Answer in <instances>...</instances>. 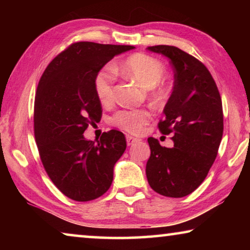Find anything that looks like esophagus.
<instances>
[{"mask_svg": "<svg viewBox=\"0 0 250 250\" xmlns=\"http://www.w3.org/2000/svg\"><path fill=\"white\" fill-rule=\"evenodd\" d=\"M139 141H140V140H139V139H137V138L131 137V135H126V143H128V146H133L134 143H137Z\"/></svg>", "mask_w": 250, "mask_h": 250, "instance_id": "esophagus-1", "label": "esophagus"}]
</instances>
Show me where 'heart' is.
Wrapping results in <instances>:
<instances>
[{"instance_id": "obj_1", "label": "heart", "mask_w": 250, "mask_h": 250, "mask_svg": "<svg viewBox=\"0 0 250 250\" xmlns=\"http://www.w3.org/2000/svg\"><path fill=\"white\" fill-rule=\"evenodd\" d=\"M121 70L146 88L153 87L164 76V67L161 62L146 54L131 55L121 65ZM115 71L111 67H104L97 73L94 82L95 91L103 104L113 98ZM151 112L146 109H122L111 118L112 125L130 133H140L149 120Z\"/></svg>"}]
</instances>
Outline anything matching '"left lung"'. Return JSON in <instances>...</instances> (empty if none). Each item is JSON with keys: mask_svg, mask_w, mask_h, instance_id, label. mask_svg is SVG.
Masks as SVG:
<instances>
[{"mask_svg": "<svg viewBox=\"0 0 250 250\" xmlns=\"http://www.w3.org/2000/svg\"><path fill=\"white\" fill-rule=\"evenodd\" d=\"M170 59L174 83L159 122L163 134H172L173 147L149 138L151 155L146 179L152 189L168 197H183L202 184L216 159L224 121L222 99L208 69L174 46L147 47Z\"/></svg>", "mask_w": 250, "mask_h": 250, "instance_id": "obj_1", "label": "left lung"}]
</instances>
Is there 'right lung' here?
<instances>
[{"instance_id": "add662e5", "label": "right lung", "mask_w": 250, "mask_h": 250, "mask_svg": "<svg viewBox=\"0 0 250 250\" xmlns=\"http://www.w3.org/2000/svg\"><path fill=\"white\" fill-rule=\"evenodd\" d=\"M134 48L78 42L55 57L40 80L34 107L36 145L50 180L71 200H95L112 183L113 167L126 147L125 134L110 130L94 142L83 132L103 112L94 86L97 73Z\"/></svg>"}]
</instances>
